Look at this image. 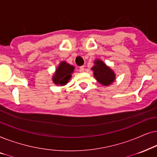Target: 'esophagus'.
<instances>
[{"label": "esophagus", "mask_w": 157, "mask_h": 157, "mask_svg": "<svg viewBox=\"0 0 157 157\" xmlns=\"http://www.w3.org/2000/svg\"><path fill=\"white\" fill-rule=\"evenodd\" d=\"M84 70H85L84 67H83V66L80 67V68H79V71H80V72H84Z\"/></svg>", "instance_id": "obj_1"}]
</instances>
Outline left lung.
<instances>
[{
	"label": "left lung",
	"instance_id": "8db88e82",
	"mask_svg": "<svg viewBox=\"0 0 157 157\" xmlns=\"http://www.w3.org/2000/svg\"><path fill=\"white\" fill-rule=\"evenodd\" d=\"M94 64L91 70L93 71L94 77L98 82L105 86L111 85L116 79L113 71L100 59L95 60Z\"/></svg>",
	"mask_w": 157,
	"mask_h": 157
}]
</instances>
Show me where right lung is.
<instances>
[{"label": "right lung", "instance_id": "1", "mask_svg": "<svg viewBox=\"0 0 157 157\" xmlns=\"http://www.w3.org/2000/svg\"><path fill=\"white\" fill-rule=\"evenodd\" d=\"M74 70V66L64 61L61 62L52 77V81L55 85L64 86L71 79Z\"/></svg>", "mask_w": 157, "mask_h": 157}]
</instances>
